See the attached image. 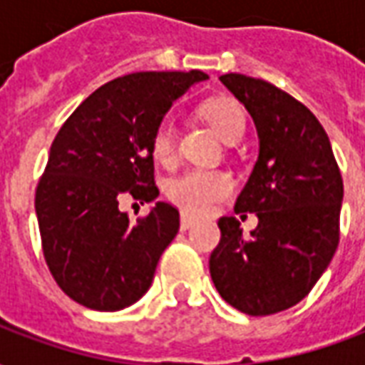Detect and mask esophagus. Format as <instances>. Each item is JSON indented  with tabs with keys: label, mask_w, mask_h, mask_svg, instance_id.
I'll use <instances>...</instances> for the list:
<instances>
[{
	"label": "esophagus",
	"mask_w": 365,
	"mask_h": 365,
	"mask_svg": "<svg viewBox=\"0 0 365 365\" xmlns=\"http://www.w3.org/2000/svg\"><path fill=\"white\" fill-rule=\"evenodd\" d=\"M197 222V219L195 217H191V215L187 213H182V221H180V227H182V230H190L193 225Z\"/></svg>",
	"instance_id": "obj_1"
}]
</instances>
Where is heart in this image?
I'll return each mask as SVG.
<instances>
[{"mask_svg": "<svg viewBox=\"0 0 365 365\" xmlns=\"http://www.w3.org/2000/svg\"><path fill=\"white\" fill-rule=\"evenodd\" d=\"M203 115L225 140H238L246 128V115L238 101L230 97H215L203 105ZM152 154L160 164L170 166L178 154L175 128L170 120H162L152 135ZM232 178L222 170L193 168L168 183V197L185 213H207L215 203L230 195Z\"/></svg>", "mask_w": 365, "mask_h": 365, "instance_id": "1", "label": "heart"}]
</instances>
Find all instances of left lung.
<instances>
[{"label":"left lung","instance_id":"1","mask_svg":"<svg viewBox=\"0 0 365 365\" xmlns=\"http://www.w3.org/2000/svg\"><path fill=\"white\" fill-rule=\"evenodd\" d=\"M221 82L252 115L260 156L235 213H256L242 235L237 217L219 219L209 272L221 297L252 317L297 305L332 260L340 240L344 183L324 128L295 97L242 74Z\"/></svg>","mask_w":365,"mask_h":365}]
</instances>
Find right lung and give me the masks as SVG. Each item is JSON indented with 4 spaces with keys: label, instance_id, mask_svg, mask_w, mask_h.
I'll use <instances>...</instances> for the list:
<instances>
[{
    "label": "right lung",
    "instance_id": "1",
    "mask_svg": "<svg viewBox=\"0 0 365 365\" xmlns=\"http://www.w3.org/2000/svg\"><path fill=\"white\" fill-rule=\"evenodd\" d=\"M191 72H136L115 78L78 105L54 136L35 209L46 266L76 303L120 311L148 291L166 246L180 229L174 205L158 201L136 221L123 197L154 201L152 135Z\"/></svg>",
    "mask_w": 365,
    "mask_h": 365
}]
</instances>
